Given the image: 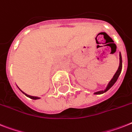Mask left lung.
Listing matches in <instances>:
<instances>
[{
	"label": "left lung",
	"instance_id": "1",
	"mask_svg": "<svg viewBox=\"0 0 132 132\" xmlns=\"http://www.w3.org/2000/svg\"><path fill=\"white\" fill-rule=\"evenodd\" d=\"M121 69H122V57H121V53H119V68L118 69H117V70L116 72H115V74H114V75L113 76V77H112V79L110 81V82H109L108 85H107L106 88L104 90L98 91V92H95L94 94H96V95H97V94H104V93H105L106 92H107V91L109 90V89H111V87L113 86V85L116 83L117 80L118 79L120 75V74H121Z\"/></svg>",
	"mask_w": 132,
	"mask_h": 132
}]
</instances>
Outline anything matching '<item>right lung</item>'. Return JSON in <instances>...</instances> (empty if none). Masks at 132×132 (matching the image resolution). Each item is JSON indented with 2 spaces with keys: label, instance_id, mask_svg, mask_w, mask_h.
Listing matches in <instances>:
<instances>
[{
  "label": "right lung",
  "instance_id": "right-lung-1",
  "mask_svg": "<svg viewBox=\"0 0 132 132\" xmlns=\"http://www.w3.org/2000/svg\"><path fill=\"white\" fill-rule=\"evenodd\" d=\"M19 89H20V88H19ZM20 90L21 91V92H22V93H23V94H25V96H27V97H30V98H31V99H32V100H37V99H39V98H40V97H36V96H30V95H28V94H26V93H24V92H22V91H21V89H20Z\"/></svg>",
  "mask_w": 132,
  "mask_h": 132
}]
</instances>
